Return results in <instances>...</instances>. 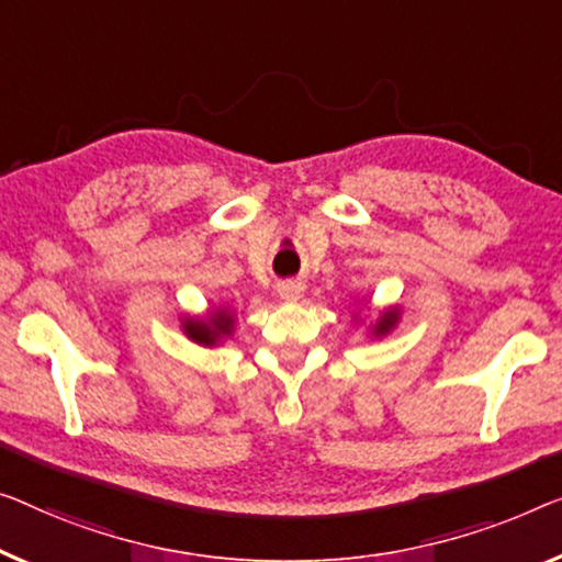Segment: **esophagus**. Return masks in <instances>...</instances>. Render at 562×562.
Here are the masks:
<instances>
[{
  "instance_id": "esophagus-1",
  "label": "esophagus",
  "mask_w": 562,
  "mask_h": 562,
  "mask_svg": "<svg viewBox=\"0 0 562 562\" xmlns=\"http://www.w3.org/2000/svg\"><path fill=\"white\" fill-rule=\"evenodd\" d=\"M305 290V282L303 280H282L278 282V292L282 300H297L300 295H303Z\"/></svg>"
}]
</instances>
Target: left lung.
I'll return each mask as SVG.
<instances>
[{"label": "left lung", "mask_w": 562, "mask_h": 562, "mask_svg": "<svg viewBox=\"0 0 562 562\" xmlns=\"http://www.w3.org/2000/svg\"><path fill=\"white\" fill-rule=\"evenodd\" d=\"M396 321H398V310L396 307H389L386 313L381 315V321L375 323L373 335H386L393 328V325H396Z\"/></svg>", "instance_id": "obj_1"}]
</instances>
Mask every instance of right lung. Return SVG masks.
Returning a JSON list of instances; mask_svg holds the SVG:
<instances>
[{"label": "right lung", "instance_id": "add662e5", "mask_svg": "<svg viewBox=\"0 0 562 562\" xmlns=\"http://www.w3.org/2000/svg\"><path fill=\"white\" fill-rule=\"evenodd\" d=\"M232 330H234V315L227 307L214 310V313L206 317H189V321H183V333H187L194 342H199V346H209V348L216 346V342H222V338L232 335Z\"/></svg>", "mask_w": 562, "mask_h": 562}]
</instances>
